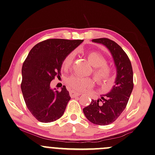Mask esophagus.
Masks as SVG:
<instances>
[{
  "mask_svg": "<svg viewBox=\"0 0 155 155\" xmlns=\"http://www.w3.org/2000/svg\"><path fill=\"white\" fill-rule=\"evenodd\" d=\"M69 94L71 97H77V96H79L80 94V93H79V92H76L75 91H69Z\"/></svg>",
  "mask_w": 155,
  "mask_h": 155,
  "instance_id": "34e87169",
  "label": "esophagus"
}]
</instances>
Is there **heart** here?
Here are the masks:
<instances>
[{"instance_id": "1", "label": "heart", "mask_w": 155, "mask_h": 155, "mask_svg": "<svg viewBox=\"0 0 155 155\" xmlns=\"http://www.w3.org/2000/svg\"><path fill=\"white\" fill-rule=\"evenodd\" d=\"M74 56V52L66 55L62 61V68L66 69L69 67L73 61ZM87 58L91 65L94 67L93 73L98 82L104 87H111L114 82L112 68L107 64V61L103 55L98 51H90L87 54ZM66 83L70 89L82 91L93 87L94 80L92 78H85L74 74L66 79Z\"/></svg>"}]
</instances>
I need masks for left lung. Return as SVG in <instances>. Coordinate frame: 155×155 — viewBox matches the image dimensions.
Returning <instances> with one entry per match:
<instances>
[{
	"instance_id": "1",
	"label": "left lung",
	"mask_w": 155,
	"mask_h": 155,
	"mask_svg": "<svg viewBox=\"0 0 155 155\" xmlns=\"http://www.w3.org/2000/svg\"><path fill=\"white\" fill-rule=\"evenodd\" d=\"M92 42L104 45L110 51L117 68V77L110 92L101 95V99L91 100L83 111L93 124L108 125L116 121L126 108L134 87L132 67L126 53L114 41L101 38L92 39Z\"/></svg>"
}]
</instances>
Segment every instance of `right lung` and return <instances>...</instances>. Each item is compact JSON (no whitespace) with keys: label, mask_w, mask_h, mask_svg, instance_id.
I'll return each instance as SVG.
<instances>
[{"label":"right lung","mask_w":155,"mask_h":155,"mask_svg":"<svg viewBox=\"0 0 155 155\" xmlns=\"http://www.w3.org/2000/svg\"><path fill=\"white\" fill-rule=\"evenodd\" d=\"M84 40L51 38L33 47L23 62L21 87L27 108L37 120L48 123L64 114L71 97L65 86L61 91L50 87L61 74L64 57Z\"/></svg>","instance_id":"add662e5"}]
</instances>
